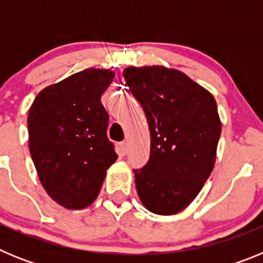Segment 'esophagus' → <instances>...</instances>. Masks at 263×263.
<instances>
[{
    "label": "esophagus",
    "mask_w": 263,
    "mask_h": 263,
    "mask_svg": "<svg viewBox=\"0 0 263 263\" xmlns=\"http://www.w3.org/2000/svg\"><path fill=\"white\" fill-rule=\"evenodd\" d=\"M120 148H121V152H122V154H126L127 153V143L125 142H121L120 143Z\"/></svg>",
    "instance_id": "esophagus-1"
}]
</instances>
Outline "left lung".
<instances>
[{
    "label": "left lung",
    "mask_w": 263,
    "mask_h": 263,
    "mask_svg": "<svg viewBox=\"0 0 263 263\" xmlns=\"http://www.w3.org/2000/svg\"><path fill=\"white\" fill-rule=\"evenodd\" d=\"M122 75L152 137L148 162L134 170L138 196L150 212L175 215L191 204L215 166L221 134L216 101L176 69L129 67Z\"/></svg>",
    "instance_id": "left-lung-1"
}]
</instances>
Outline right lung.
<instances>
[{
  "label": "right lung",
  "instance_id": "right-lung-1",
  "mask_svg": "<svg viewBox=\"0 0 263 263\" xmlns=\"http://www.w3.org/2000/svg\"><path fill=\"white\" fill-rule=\"evenodd\" d=\"M113 78L109 69L78 72L41 90L29 110V148L39 180L68 210L96 200L118 157L106 136L109 116L101 104Z\"/></svg>",
  "mask_w": 263,
  "mask_h": 263
}]
</instances>
